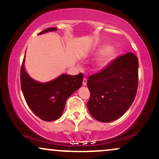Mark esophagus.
I'll use <instances>...</instances> for the list:
<instances>
[{"mask_svg":"<svg viewBox=\"0 0 159 159\" xmlns=\"http://www.w3.org/2000/svg\"><path fill=\"white\" fill-rule=\"evenodd\" d=\"M87 78H84V79H83V86H86V85H87Z\"/></svg>","mask_w":159,"mask_h":159,"instance_id":"1","label":"esophagus"}]
</instances>
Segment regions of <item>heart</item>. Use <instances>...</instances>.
Here are the masks:
<instances>
[{
    "mask_svg": "<svg viewBox=\"0 0 159 159\" xmlns=\"http://www.w3.org/2000/svg\"><path fill=\"white\" fill-rule=\"evenodd\" d=\"M111 48L109 45H102L94 53V57L102 55L96 63V68L99 70L107 67L114 60L115 53L114 51H111Z\"/></svg>",
    "mask_w": 159,
    "mask_h": 159,
    "instance_id": "obj_1",
    "label": "heart"
}]
</instances>
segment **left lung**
I'll return each instance as SVG.
<instances>
[{
  "label": "left lung",
  "instance_id": "left-lung-1",
  "mask_svg": "<svg viewBox=\"0 0 159 159\" xmlns=\"http://www.w3.org/2000/svg\"><path fill=\"white\" fill-rule=\"evenodd\" d=\"M87 103L93 117L103 123L119 119L132 105L138 84V60L133 53L118 57L87 80Z\"/></svg>",
  "mask_w": 159,
  "mask_h": 159
}]
</instances>
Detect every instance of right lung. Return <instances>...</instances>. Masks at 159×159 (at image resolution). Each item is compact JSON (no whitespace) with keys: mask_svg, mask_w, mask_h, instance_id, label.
<instances>
[{"mask_svg":"<svg viewBox=\"0 0 159 159\" xmlns=\"http://www.w3.org/2000/svg\"><path fill=\"white\" fill-rule=\"evenodd\" d=\"M56 30V27L48 28L39 35ZM25 60V56L21 68V87L27 105L43 120L54 121L59 119L63 114L67 98L81 87L83 74H62L52 81L42 83L27 74Z\"/></svg>","mask_w":159,"mask_h":159,"instance_id":"obj_1","label":"right lung"}]
</instances>
